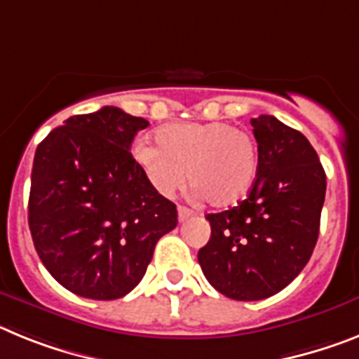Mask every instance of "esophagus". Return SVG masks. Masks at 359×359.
<instances>
[{
  "label": "esophagus",
  "instance_id": "34e87169",
  "mask_svg": "<svg viewBox=\"0 0 359 359\" xmlns=\"http://www.w3.org/2000/svg\"><path fill=\"white\" fill-rule=\"evenodd\" d=\"M192 216H194V210H191L189 207H183V205L177 207V219L182 223L187 222V219H191Z\"/></svg>",
  "mask_w": 359,
  "mask_h": 359
}]
</instances>
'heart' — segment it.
Masks as SVG:
<instances>
[{
    "mask_svg": "<svg viewBox=\"0 0 359 359\" xmlns=\"http://www.w3.org/2000/svg\"><path fill=\"white\" fill-rule=\"evenodd\" d=\"M156 145L142 140L133 158L149 185L170 198L187 182L212 207L241 200L258 172V145L243 128L223 121L168 123L154 134Z\"/></svg>",
    "mask_w": 359,
    "mask_h": 359,
    "instance_id": "1",
    "label": "heart"
}]
</instances>
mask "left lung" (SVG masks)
Segmentation results:
<instances>
[{
	"label": "left lung",
	"instance_id": "obj_1",
	"mask_svg": "<svg viewBox=\"0 0 359 359\" xmlns=\"http://www.w3.org/2000/svg\"><path fill=\"white\" fill-rule=\"evenodd\" d=\"M258 172L249 196L229 210L207 214L210 240L198 252L205 278L238 302L283 290L316 247L327 177L302 133L274 116L250 119Z\"/></svg>",
	"mask_w": 359,
	"mask_h": 359
}]
</instances>
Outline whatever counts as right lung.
Here are the masks:
<instances>
[{
  "mask_svg": "<svg viewBox=\"0 0 359 359\" xmlns=\"http://www.w3.org/2000/svg\"><path fill=\"white\" fill-rule=\"evenodd\" d=\"M149 121L103 107L72 116L36 149L29 226L45 269L67 290L118 299L145 276L172 201L149 185L130 145Z\"/></svg>",
  "mask_w": 359,
  "mask_h": 359,
  "instance_id": "right-lung-1",
  "label": "right lung"
}]
</instances>
